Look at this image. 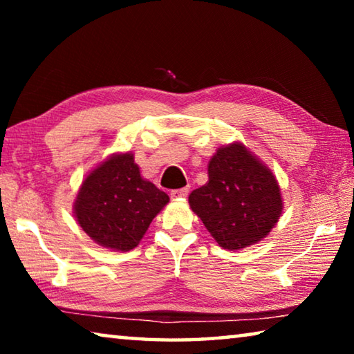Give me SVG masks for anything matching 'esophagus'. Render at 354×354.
<instances>
[{"instance_id":"1","label":"esophagus","mask_w":354,"mask_h":354,"mask_svg":"<svg viewBox=\"0 0 354 354\" xmlns=\"http://www.w3.org/2000/svg\"><path fill=\"white\" fill-rule=\"evenodd\" d=\"M171 198H185V196L189 195V189L184 187V189H176V190H171L170 192Z\"/></svg>"}]
</instances>
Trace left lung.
Segmentation results:
<instances>
[{"label": "left lung", "instance_id": "left-lung-1", "mask_svg": "<svg viewBox=\"0 0 354 354\" xmlns=\"http://www.w3.org/2000/svg\"><path fill=\"white\" fill-rule=\"evenodd\" d=\"M209 181L189 195V205L226 250H241L270 232L283 211L273 173L242 143L218 148L209 160Z\"/></svg>", "mask_w": 354, "mask_h": 354}]
</instances>
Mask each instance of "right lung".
<instances>
[{"instance_id":"right-lung-1","label":"right lung","mask_w":354,"mask_h":354,"mask_svg":"<svg viewBox=\"0 0 354 354\" xmlns=\"http://www.w3.org/2000/svg\"><path fill=\"white\" fill-rule=\"evenodd\" d=\"M169 200L165 192L140 176L133 154H115L84 179L75 215L101 247L129 251Z\"/></svg>"}]
</instances>
